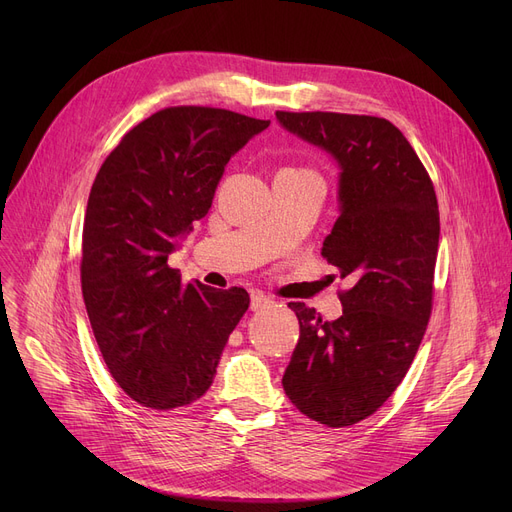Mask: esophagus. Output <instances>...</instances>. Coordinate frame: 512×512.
<instances>
[{
    "label": "esophagus",
    "instance_id": "1",
    "mask_svg": "<svg viewBox=\"0 0 512 512\" xmlns=\"http://www.w3.org/2000/svg\"><path fill=\"white\" fill-rule=\"evenodd\" d=\"M272 305H274V301L263 297V294H257V292L251 294V311H265V309H270Z\"/></svg>",
    "mask_w": 512,
    "mask_h": 512
}]
</instances>
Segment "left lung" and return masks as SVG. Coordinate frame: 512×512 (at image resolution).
I'll return each instance as SVG.
<instances>
[{
	"label": "left lung",
	"instance_id": "left-lung-1",
	"mask_svg": "<svg viewBox=\"0 0 512 512\" xmlns=\"http://www.w3.org/2000/svg\"><path fill=\"white\" fill-rule=\"evenodd\" d=\"M338 166V220L321 255L351 278L342 315L301 324L282 386L303 415L346 427L373 415L405 378L432 313L440 211L423 164L392 122L334 112H276Z\"/></svg>",
	"mask_w": 512,
	"mask_h": 512
}]
</instances>
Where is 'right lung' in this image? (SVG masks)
<instances>
[{"label": "right lung", "instance_id": "1", "mask_svg": "<svg viewBox=\"0 0 512 512\" xmlns=\"http://www.w3.org/2000/svg\"><path fill=\"white\" fill-rule=\"evenodd\" d=\"M270 120L215 107H168L107 155L85 213L83 299L103 361L143 407L191 405L213 384L245 288L182 282L168 265L205 218L234 153Z\"/></svg>", "mask_w": 512, "mask_h": 512}]
</instances>
